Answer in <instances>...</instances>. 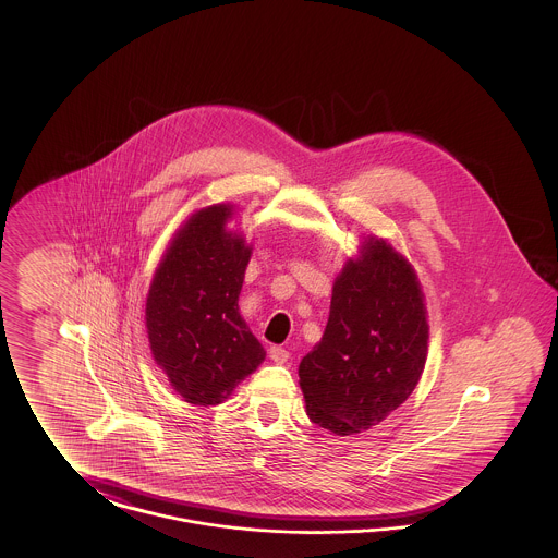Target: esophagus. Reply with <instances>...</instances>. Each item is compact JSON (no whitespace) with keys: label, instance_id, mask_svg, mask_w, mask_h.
I'll use <instances>...</instances> for the list:
<instances>
[{"label":"esophagus","instance_id":"34e87169","mask_svg":"<svg viewBox=\"0 0 558 558\" xmlns=\"http://www.w3.org/2000/svg\"><path fill=\"white\" fill-rule=\"evenodd\" d=\"M269 357L276 362V364H284V362H289V357H291V353L284 349V347H269Z\"/></svg>","mask_w":558,"mask_h":558}]
</instances>
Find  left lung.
<instances>
[{"label": "left lung", "mask_w": 558, "mask_h": 558, "mask_svg": "<svg viewBox=\"0 0 558 558\" xmlns=\"http://www.w3.org/2000/svg\"><path fill=\"white\" fill-rule=\"evenodd\" d=\"M337 276L322 341L299 364L312 423L364 433L410 398L425 371L428 324L416 271L383 239Z\"/></svg>", "instance_id": "obj_1"}]
</instances>
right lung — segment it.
<instances>
[{
    "label": "right lung",
    "mask_w": 558,
    "mask_h": 558,
    "mask_svg": "<svg viewBox=\"0 0 558 558\" xmlns=\"http://www.w3.org/2000/svg\"><path fill=\"white\" fill-rule=\"evenodd\" d=\"M230 205L194 213L171 240L146 299L153 357L194 405H217L266 351L239 312L251 246L226 232Z\"/></svg>",
    "instance_id": "right-lung-1"
}]
</instances>
